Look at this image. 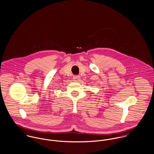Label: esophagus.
<instances>
[{"instance_id": "34e87169", "label": "esophagus", "mask_w": 154, "mask_h": 154, "mask_svg": "<svg viewBox=\"0 0 154 154\" xmlns=\"http://www.w3.org/2000/svg\"><path fill=\"white\" fill-rule=\"evenodd\" d=\"M80 77L79 75H75L73 77V80L75 82H78L80 80Z\"/></svg>"}]
</instances>
